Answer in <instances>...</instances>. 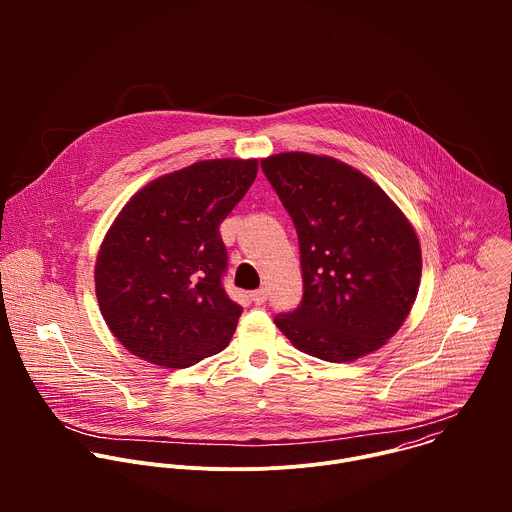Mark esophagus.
<instances>
[{
  "instance_id": "obj_1",
  "label": "esophagus",
  "mask_w": 512,
  "mask_h": 512,
  "mask_svg": "<svg viewBox=\"0 0 512 512\" xmlns=\"http://www.w3.org/2000/svg\"><path fill=\"white\" fill-rule=\"evenodd\" d=\"M251 300H253L257 306L265 304V302H267V289H265V287H259V289H255L253 294H251Z\"/></svg>"
}]
</instances>
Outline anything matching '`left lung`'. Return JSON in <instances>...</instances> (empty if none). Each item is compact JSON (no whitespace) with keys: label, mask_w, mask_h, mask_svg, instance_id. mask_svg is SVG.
Wrapping results in <instances>:
<instances>
[{"label":"left lung","mask_w":512,"mask_h":512,"mask_svg":"<svg viewBox=\"0 0 512 512\" xmlns=\"http://www.w3.org/2000/svg\"><path fill=\"white\" fill-rule=\"evenodd\" d=\"M300 241L304 296L277 328L306 354L356 360L381 348L417 298L421 249L391 198L358 170L304 152L261 160Z\"/></svg>","instance_id":"8db88e82"}]
</instances>
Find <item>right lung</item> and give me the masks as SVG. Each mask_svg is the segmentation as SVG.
<instances>
[{"label":"right lung","mask_w":512,"mask_h":512,"mask_svg":"<svg viewBox=\"0 0 512 512\" xmlns=\"http://www.w3.org/2000/svg\"><path fill=\"white\" fill-rule=\"evenodd\" d=\"M257 160H208L141 188L95 265L101 314L135 356L186 369L227 348L243 308L223 285L221 223L247 194Z\"/></svg>","instance_id":"1"}]
</instances>
